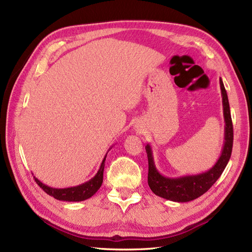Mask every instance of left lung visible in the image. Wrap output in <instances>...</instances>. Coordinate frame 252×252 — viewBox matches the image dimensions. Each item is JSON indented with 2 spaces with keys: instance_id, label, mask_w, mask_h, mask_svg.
Wrapping results in <instances>:
<instances>
[{
  "instance_id": "obj_1",
  "label": "left lung",
  "mask_w": 252,
  "mask_h": 252,
  "mask_svg": "<svg viewBox=\"0 0 252 252\" xmlns=\"http://www.w3.org/2000/svg\"><path fill=\"white\" fill-rule=\"evenodd\" d=\"M220 94H222L224 116V144L216 164L210 169L197 174L182 175V177H165L158 170L155 164L154 154L149 144L145 146L148 157V185L152 192L163 199L172 202L185 203L192 201L204 194L215 184L223 173L229 162L233 143V127L230 114L229 102L222 79L220 78Z\"/></svg>"
}]
</instances>
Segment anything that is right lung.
<instances>
[{
	"mask_svg": "<svg viewBox=\"0 0 252 252\" xmlns=\"http://www.w3.org/2000/svg\"><path fill=\"white\" fill-rule=\"evenodd\" d=\"M113 146H111L109 148V150ZM108 151H107V154H108ZM107 154L105 155L103 161L101 163L100 168H98L94 177L78 186L68 187V188H53L46 184H44V183H42L39 179H36L35 177H33V178L35 179L36 184L39 185L45 192L53 196L55 199H57L59 201H66V202L85 201V200L89 199V197L93 196L94 194H95V192L102 186L104 167H105V161H106V157H107Z\"/></svg>",
	"mask_w": 252,
	"mask_h": 252,
	"instance_id": "obj_1",
	"label": "right lung"
}]
</instances>
